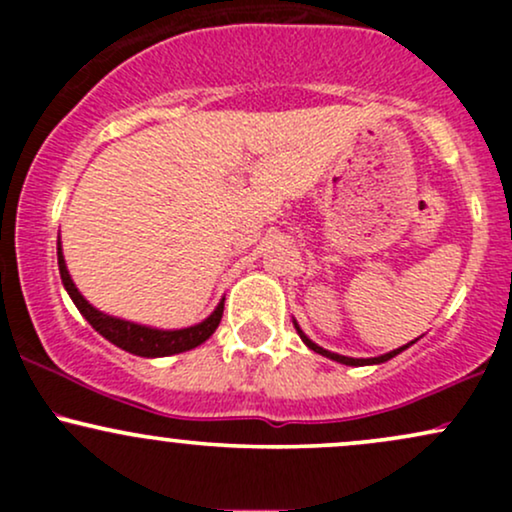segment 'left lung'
<instances>
[{
	"instance_id": "left-lung-1",
	"label": "left lung",
	"mask_w": 512,
	"mask_h": 512,
	"mask_svg": "<svg viewBox=\"0 0 512 512\" xmlns=\"http://www.w3.org/2000/svg\"><path fill=\"white\" fill-rule=\"evenodd\" d=\"M293 327H296V332H298V337L303 339V344L308 346V349H313L315 354H320V356H327V358H332V361H337V363H344V366H378V363H385V361H390V358H395L397 354H402L404 349H409L411 344L416 342H409V344H404V346H399V349H395V351H390V354H383V356H373V358H351V356H342V354H334V351H327V349H322V346H317L313 339L308 337V334H305L301 327H298V322L293 320Z\"/></svg>"
}]
</instances>
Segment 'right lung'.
Returning <instances> with one entry per match:
<instances>
[{
  "mask_svg": "<svg viewBox=\"0 0 512 512\" xmlns=\"http://www.w3.org/2000/svg\"><path fill=\"white\" fill-rule=\"evenodd\" d=\"M57 264H60V276H62L64 289H67L69 298H72L76 308H79V313L86 317L88 325H91L98 334H103L110 344L120 346V349H125L134 356L161 358V356H173V354H182V351H190L195 349V346L207 342L221 322L223 301L216 305L214 313H211L207 320H202L199 325H192V327H182V330H156V327L137 325V322H129V320H122V317L101 313V310L93 308V305L81 296V291L76 289L72 274H69L67 269V262H64L60 240H57Z\"/></svg>",
  "mask_w": 512,
  "mask_h": 512,
  "instance_id": "obj_1",
  "label": "right lung"
}]
</instances>
